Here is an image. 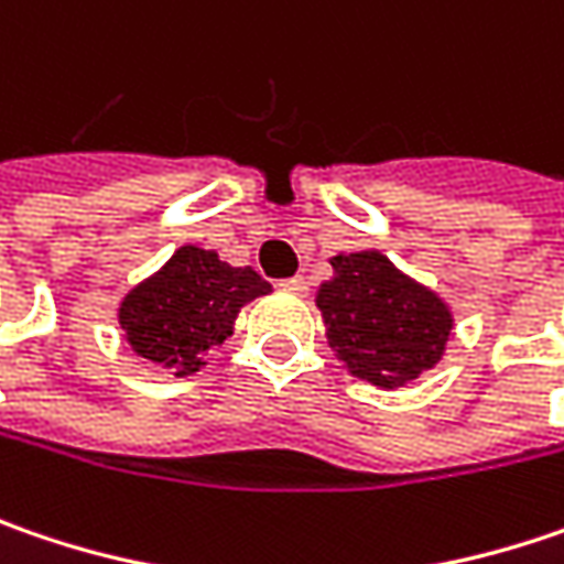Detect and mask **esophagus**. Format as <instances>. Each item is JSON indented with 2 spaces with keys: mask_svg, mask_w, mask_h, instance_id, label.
Listing matches in <instances>:
<instances>
[{
  "mask_svg": "<svg viewBox=\"0 0 564 564\" xmlns=\"http://www.w3.org/2000/svg\"><path fill=\"white\" fill-rule=\"evenodd\" d=\"M282 289L292 292V295H307V279L304 275H292V279L282 282Z\"/></svg>",
  "mask_w": 564,
  "mask_h": 564,
  "instance_id": "1",
  "label": "esophagus"
}]
</instances>
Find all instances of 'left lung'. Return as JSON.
<instances>
[{"mask_svg": "<svg viewBox=\"0 0 564 564\" xmlns=\"http://www.w3.org/2000/svg\"><path fill=\"white\" fill-rule=\"evenodd\" d=\"M317 289L326 343L349 375L383 390L432 371L454 336V314L380 250L339 253Z\"/></svg>", "mask_w": 564, "mask_h": 564, "instance_id": "8db88e82", "label": "left lung"}]
</instances>
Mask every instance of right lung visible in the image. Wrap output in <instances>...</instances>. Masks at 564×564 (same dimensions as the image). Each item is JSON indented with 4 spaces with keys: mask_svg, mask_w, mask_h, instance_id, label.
<instances>
[{
    "mask_svg": "<svg viewBox=\"0 0 564 564\" xmlns=\"http://www.w3.org/2000/svg\"><path fill=\"white\" fill-rule=\"evenodd\" d=\"M269 292L272 285L257 269L228 267L215 250L186 243L127 292L117 317L132 352L186 378L235 333L240 307Z\"/></svg>",
    "mask_w": 564,
    "mask_h": 564,
    "instance_id": "right-lung-1",
    "label": "right lung"
}]
</instances>
